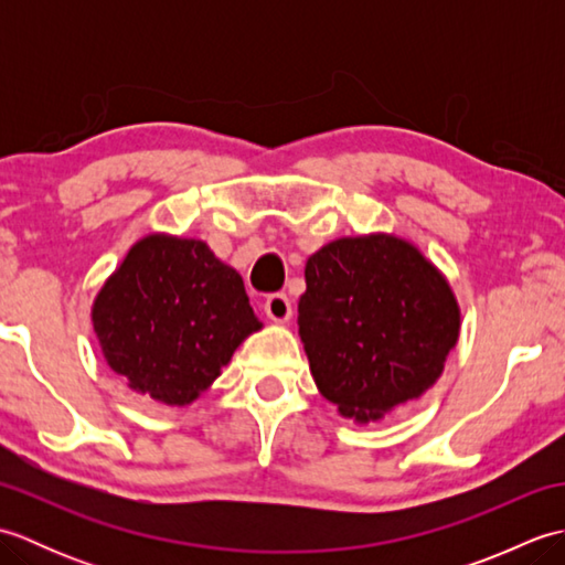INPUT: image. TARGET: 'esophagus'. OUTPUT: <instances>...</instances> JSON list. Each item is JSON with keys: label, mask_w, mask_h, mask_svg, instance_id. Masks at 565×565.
Masks as SVG:
<instances>
[{"label": "esophagus", "mask_w": 565, "mask_h": 565, "mask_svg": "<svg viewBox=\"0 0 565 565\" xmlns=\"http://www.w3.org/2000/svg\"><path fill=\"white\" fill-rule=\"evenodd\" d=\"M264 313H267V318L269 320H274V322H286L291 318V301H289V296L286 294H271V296H267V301H264Z\"/></svg>", "instance_id": "1"}]
</instances>
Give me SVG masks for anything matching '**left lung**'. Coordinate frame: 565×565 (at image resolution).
I'll list each match as a JSON object with an SVG mask.
<instances>
[{
    "mask_svg": "<svg viewBox=\"0 0 565 565\" xmlns=\"http://www.w3.org/2000/svg\"><path fill=\"white\" fill-rule=\"evenodd\" d=\"M459 330L447 276L398 235L340 237L306 262L298 334L310 374L359 425L435 386Z\"/></svg>",
    "mask_w": 565,
    "mask_h": 565,
    "instance_id": "left-lung-1",
    "label": "left lung"
}]
</instances>
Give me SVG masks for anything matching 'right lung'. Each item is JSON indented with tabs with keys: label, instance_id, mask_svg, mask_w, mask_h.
Segmentation results:
<instances>
[{
	"label": "right lung",
	"instance_id": "add662e5",
	"mask_svg": "<svg viewBox=\"0 0 565 565\" xmlns=\"http://www.w3.org/2000/svg\"><path fill=\"white\" fill-rule=\"evenodd\" d=\"M92 326L128 388L177 407L194 403L262 330L243 276L203 239L167 233L128 249L94 298Z\"/></svg>",
	"mask_w": 565,
	"mask_h": 565
}]
</instances>
